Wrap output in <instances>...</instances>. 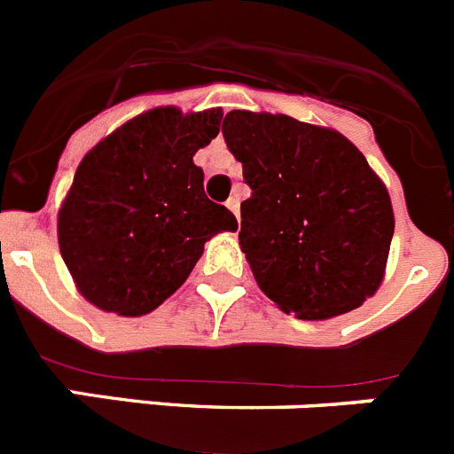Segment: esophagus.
Wrapping results in <instances>:
<instances>
[{"label":"esophagus","mask_w":454,"mask_h":454,"mask_svg":"<svg viewBox=\"0 0 454 454\" xmlns=\"http://www.w3.org/2000/svg\"><path fill=\"white\" fill-rule=\"evenodd\" d=\"M226 206L231 207V210L235 212V217L239 219V199H237V197H231V199H228V201H226Z\"/></svg>","instance_id":"1"}]
</instances>
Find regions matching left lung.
Wrapping results in <instances>:
<instances>
[{"label":"left lung","instance_id":"obj_1","mask_svg":"<svg viewBox=\"0 0 454 454\" xmlns=\"http://www.w3.org/2000/svg\"><path fill=\"white\" fill-rule=\"evenodd\" d=\"M223 140L242 162L239 247L257 285L305 321L359 308L385 278L394 207L341 133L287 115L232 110Z\"/></svg>","mask_w":454,"mask_h":454}]
</instances>
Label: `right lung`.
Instances as JSON below:
<instances>
[{
	"instance_id": "1",
	"label": "right lung",
	"mask_w": 454,
	"mask_h": 454,
	"mask_svg": "<svg viewBox=\"0 0 454 454\" xmlns=\"http://www.w3.org/2000/svg\"><path fill=\"white\" fill-rule=\"evenodd\" d=\"M222 117L219 108L183 115L162 106L85 153L59 212V247L90 303L142 317L185 283L210 237L237 231L194 165Z\"/></svg>"
}]
</instances>
